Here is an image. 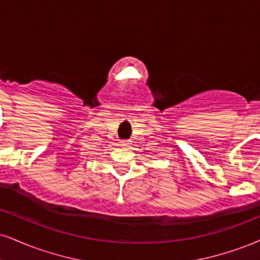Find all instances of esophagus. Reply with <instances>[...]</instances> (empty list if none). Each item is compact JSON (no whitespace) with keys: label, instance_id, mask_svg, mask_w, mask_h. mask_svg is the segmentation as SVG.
<instances>
[{"label":"esophagus","instance_id":"34e87169","mask_svg":"<svg viewBox=\"0 0 260 260\" xmlns=\"http://www.w3.org/2000/svg\"><path fill=\"white\" fill-rule=\"evenodd\" d=\"M129 142L128 140H122L121 142V146H123V148H127V146H129Z\"/></svg>","mask_w":260,"mask_h":260}]
</instances>
